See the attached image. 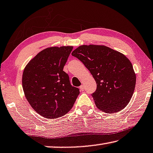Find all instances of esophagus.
I'll return each mask as SVG.
<instances>
[{
  "label": "esophagus",
  "instance_id": "1",
  "mask_svg": "<svg viewBox=\"0 0 153 153\" xmlns=\"http://www.w3.org/2000/svg\"><path fill=\"white\" fill-rule=\"evenodd\" d=\"M79 89H80V90H81V91H83V90H84V85H81L79 87Z\"/></svg>",
  "mask_w": 153,
  "mask_h": 153
}]
</instances>
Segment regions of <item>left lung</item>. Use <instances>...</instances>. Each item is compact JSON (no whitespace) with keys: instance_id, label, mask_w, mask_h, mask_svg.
Instances as JSON below:
<instances>
[{"instance_id":"obj_1","label":"left lung","mask_w":153,"mask_h":153,"mask_svg":"<svg viewBox=\"0 0 153 153\" xmlns=\"http://www.w3.org/2000/svg\"><path fill=\"white\" fill-rule=\"evenodd\" d=\"M72 55L83 62L95 79L92 97L96 106L109 114L123 109L135 90L136 75L132 63L123 53L103 45H82Z\"/></svg>"}]
</instances>
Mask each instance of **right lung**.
<instances>
[{
  "mask_svg": "<svg viewBox=\"0 0 153 153\" xmlns=\"http://www.w3.org/2000/svg\"><path fill=\"white\" fill-rule=\"evenodd\" d=\"M73 46L48 47L26 65L22 83L30 106L40 116L55 119L69 112L80 91L70 83L63 67Z\"/></svg>",
  "mask_w": 153,
  "mask_h": 153,
  "instance_id": "1",
  "label": "right lung"
}]
</instances>
